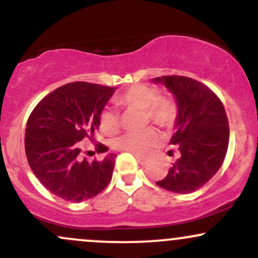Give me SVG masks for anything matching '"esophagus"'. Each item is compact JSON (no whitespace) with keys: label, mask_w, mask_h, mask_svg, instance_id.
<instances>
[{"label":"esophagus","mask_w":258,"mask_h":258,"mask_svg":"<svg viewBox=\"0 0 258 258\" xmlns=\"http://www.w3.org/2000/svg\"><path fill=\"white\" fill-rule=\"evenodd\" d=\"M136 159H137V161L139 162V164L141 165H147L148 162H149V159H147V158H142V156H139V155H136Z\"/></svg>","instance_id":"34e87169"}]
</instances>
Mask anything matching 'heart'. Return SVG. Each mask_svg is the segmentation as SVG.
<instances>
[{
	"label": "heart",
	"mask_w": 258,
	"mask_h": 258,
	"mask_svg": "<svg viewBox=\"0 0 258 258\" xmlns=\"http://www.w3.org/2000/svg\"><path fill=\"white\" fill-rule=\"evenodd\" d=\"M117 104L133 109L146 115L147 121L159 128L170 130L177 119V108L170 99L161 98L158 88L137 84L121 93ZM99 128L105 135H115L120 128L119 115L110 108L103 109L99 115ZM158 136L154 130L147 128L139 132H127L115 141L117 149L136 155H146L155 147Z\"/></svg>",
	"instance_id": "obj_1"
}]
</instances>
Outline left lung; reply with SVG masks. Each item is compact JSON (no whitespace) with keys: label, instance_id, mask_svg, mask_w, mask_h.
I'll return each instance as SVG.
<instances>
[{"label":"left lung","instance_id":"1","mask_svg":"<svg viewBox=\"0 0 258 258\" xmlns=\"http://www.w3.org/2000/svg\"><path fill=\"white\" fill-rule=\"evenodd\" d=\"M153 81L172 92L178 108L176 132L170 141L177 146L178 158L156 184L173 193H193L217 173L226 158L229 142L226 110L214 92L197 80L172 75Z\"/></svg>","mask_w":258,"mask_h":258}]
</instances>
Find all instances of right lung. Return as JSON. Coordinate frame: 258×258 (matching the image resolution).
I'll return each mask as SVG.
<instances>
[{
  "instance_id": "right-lung-1",
  "label": "right lung",
  "mask_w": 258,
  "mask_h": 258,
  "mask_svg": "<svg viewBox=\"0 0 258 258\" xmlns=\"http://www.w3.org/2000/svg\"><path fill=\"white\" fill-rule=\"evenodd\" d=\"M114 87L70 82L47 94L29 116L25 153L37 179L52 194L80 203L98 195L110 182L115 154L88 161L81 156V141L99 128V115ZM97 143L96 152L105 153Z\"/></svg>"
}]
</instances>
